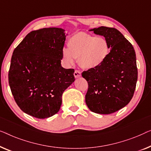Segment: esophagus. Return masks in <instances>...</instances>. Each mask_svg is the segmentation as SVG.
<instances>
[{
  "label": "esophagus",
  "instance_id": "esophagus-1",
  "mask_svg": "<svg viewBox=\"0 0 151 151\" xmlns=\"http://www.w3.org/2000/svg\"><path fill=\"white\" fill-rule=\"evenodd\" d=\"M74 76H75V78H78L81 76V73L79 70H75V73H74Z\"/></svg>",
  "mask_w": 151,
  "mask_h": 151
}]
</instances>
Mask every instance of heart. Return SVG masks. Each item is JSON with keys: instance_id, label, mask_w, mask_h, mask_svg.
Instances as JSON below:
<instances>
[{"instance_id": "heart-1", "label": "heart", "mask_w": 151, "mask_h": 151, "mask_svg": "<svg viewBox=\"0 0 151 151\" xmlns=\"http://www.w3.org/2000/svg\"><path fill=\"white\" fill-rule=\"evenodd\" d=\"M68 48L62 50L63 59L67 65H73L75 59L85 70L99 68L107 59L110 47L103 37H94L86 33H77L71 36L68 42Z\"/></svg>"}]
</instances>
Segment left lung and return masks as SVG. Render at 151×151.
I'll return each mask as SVG.
<instances>
[{
	"label": "left lung",
	"mask_w": 151,
	"mask_h": 151,
	"mask_svg": "<svg viewBox=\"0 0 151 151\" xmlns=\"http://www.w3.org/2000/svg\"><path fill=\"white\" fill-rule=\"evenodd\" d=\"M89 31L104 36L110 52L99 68L83 72L88 83L86 103L92 112L110 114L133 98L137 80L136 55L132 44L116 29L101 27Z\"/></svg>",
	"instance_id": "obj_1"
}]
</instances>
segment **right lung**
<instances>
[{
    "label": "right lung",
    "instance_id": "1",
    "mask_svg": "<svg viewBox=\"0 0 151 151\" xmlns=\"http://www.w3.org/2000/svg\"><path fill=\"white\" fill-rule=\"evenodd\" d=\"M65 30L50 27L27 34L13 52L9 84L18 107L33 117H51L62 94L75 81L74 69L61 66Z\"/></svg>",
    "mask_w": 151,
    "mask_h": 151
}]
</instances>
